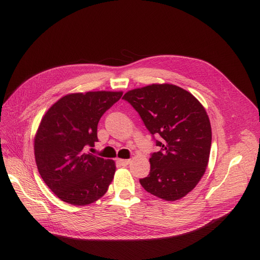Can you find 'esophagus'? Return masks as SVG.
Instances as JSON below:
<instances>
[{
	"label": "esophagus",
	"instance_id": "34e87169",
	"mask_svg": "<svg viewBox=\"0 0 260 260\" xmlns=\"http://www.w3.org/2000/svg\"><path fill=\"white\" fill-rule=\"evenodd\" d=\"M118 163L122 167H126L131 163V160L129 159H118Z\"/></svg>",
	"mask_w": 260,
	"mask_h": 260
}]
</instances>
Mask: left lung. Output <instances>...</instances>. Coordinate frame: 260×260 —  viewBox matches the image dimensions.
<instances>
[{
  "mask_svg": "<svg viewBox=\"0 0 260 260\" xmlns=\"http://www.w3.org/2000/svg\"><path fill=\"white\" fill-rule=\"evenodd\" d=\"M152 135H160V151L149 158L151 172L140 183L167 201L179 200L200 181L209 165L212 128L206 108L189 91L154 83L123 95Z\"/></svg>",
  "mask_w": 260,
  "mask_h": 260,
  "instance_id": "obj_1",
  "label": "left lung"
}]
</instances>
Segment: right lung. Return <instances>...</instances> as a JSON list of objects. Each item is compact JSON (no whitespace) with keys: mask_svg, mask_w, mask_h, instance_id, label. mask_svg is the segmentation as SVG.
Masks as SVG:
<instances>
[{"mask_svg":"<svg viewBox=\"0 0 260 260\" xmlns=\"http://www.w3.org/2000/svg\"><path fill=\"white\" fill-rule=\"evenodd\" d=\"M122 91L67 93L42 117L34 142L38 171L51 192L62 201L84 207L107 192L116 163L87 153L98 141L102 115Z\"/></svg>","mask_w":260,"mask_h":260,"instance_id":"1","label":"right lung"}]
</instances>
